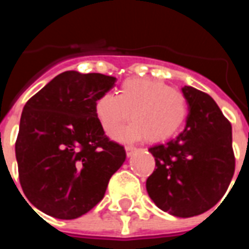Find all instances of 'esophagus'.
<instances>
[{
  "label": "esophagus",
  "mask_w": 249,
  "mask_h": 249,
  "mask_svg": "<svg viewBox=\"0 0 249 249\" xmlns=\"http://www.w3.org/2000/svg\"><path fill=\"white\" fill-rule=\"evenodd\" d=\"M125 151H126V155L130 156L134 151H137V148L136 147H133V146H126L125 147Z\"/></svg>",
  "instance_id": "esophagus-1"
}]
</instances>
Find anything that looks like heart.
Masks as SVG:
<instances>
[{
    "label": "heart",
    "instance_id": "heart-1",
    "mask_svg": "<svg viewBox=\"0 0 249 249\" xmlns=\"http://www.w3.org/2000/svg\"><path fill=\"white\" fill-rule=\"evenodd\" d=\"M94 111L107 134L117 132L129 120L128 128L116 134L120 141H136L146 137L150 142H160L173 137L185 123L189 105L181 90L169 88L152 79H126L117 95L102 94Z\"/></svg>",
    "mask_w": 249,
    "mask_h": 249
}]
</instances>
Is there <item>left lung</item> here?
Listing matches in <instances>:
<instances>
[{"instance_id": "8db88e82", "label": "left lung", "mask_w": 249, "mask_h": 249, "mask_svg": "<svg viewBox=\"0 0 249 249\" xmlns=\"http://www.w3.org/2000/svg\"><path fill=\"white\" fill-rule=\"evenodd\" d=\"M189 105L177 138L148 148L156 169L146 181L152 201L176 217H194L220 201L235 170L230 121L212 97L183 86Z\"/></svg>"}]
</instances>
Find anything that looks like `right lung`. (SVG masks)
I'll use <instances>...</instances> for the list:
<instances>
[{
    "label": "right lung",
    "mask_w": 249,
    "mask_h": 249,
    "mask_svg": "<svg viewBox=\"0 0 249 249\" xmlns=\"http://www.w3.org/2000/svg\"><path fill=\"white\" fill-rule=\"evenodd\" d=\"M115 83L112 76L66 71L25 103L15 155L23 193L41 212L60 220L88 213L125 161L124 147L109 141L94 111Z\"/></svg>",
    "instance_id": "add662e5"
}]
</instances>
